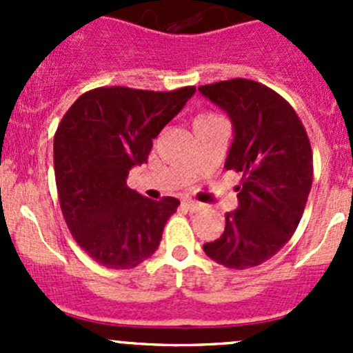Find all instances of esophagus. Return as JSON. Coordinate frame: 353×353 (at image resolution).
<instances>
[{
    "instance_id": "1",
    "label": "esophagus",
    "mask_w": 353,
    "mask_h": 353,
    "mask_svg": "<svg viewBox=\"0 0 353 353\" xmlns=\"http://www.w3.org/2000/svg\"><path fill=\"white\" fill-rule=\"evenodd\" d=\"M183 205L186 206L188 210H190V212H199V210H201V203H198V201H191V199H184L183 201Z\"/></svg>"
}]
</instances>
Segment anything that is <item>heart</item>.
<instances>
[{"label": "heart", "mask_w": 353, "mask_h": 353, "mask_svg": "<svg viewBox=\"0 0 353 353\" xmlns=\"http://www.w3.org/2000/svg\"><path fill=\"white\" fill-rule=\"evenodd\" d=\"M215 121H220V117L213 112H201L194 117V128L201 126V124H208V123H215Z\"/></svg>", "instance_id": "b5f03b06"}]
</instances>
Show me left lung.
Instances as JSON below:
<instances>
[{
  "label": "left lung",
  "mask_w": 353,
  "mask_h": 353,
  "mask_svg": "<svg viewBox=\"0 0 353 353\" xmlns=\"http://www.w3.org/2000/svg\"><path fill=\"white\" fill-rule=\"evenodd\" d=\"M198 90L229 114L234 141L225 169L241 174L239 206L203 249L227 268H252L275 256L301 222L312 186L311 143L294 108L266 85L234 78Z\"/></svg>",
  "instance_id": "1"
}]
</instances>
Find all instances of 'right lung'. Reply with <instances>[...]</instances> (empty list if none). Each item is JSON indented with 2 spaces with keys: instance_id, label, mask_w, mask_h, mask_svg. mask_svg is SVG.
I'll return each mask as SVG.
<instances>
[{
  "instance_id": "obj_1",
  "label": "right lung",
  "mask_w": 353,
  "mask_h": 353,
  "mask_svg": "<svg viewBox=\"0 0 353 353\" xmlns=\"http://www.w3.org/2000/svg\"><path fill=\"white\" fill-rule=\"evenodd\" d=\"M196 87L172 92L99 87L66 110L54 134V176L71 236L105 268L130 270L159 248L179 199L154 201L128 188L167 123Z\"/></svg>"
}]
</instances>
